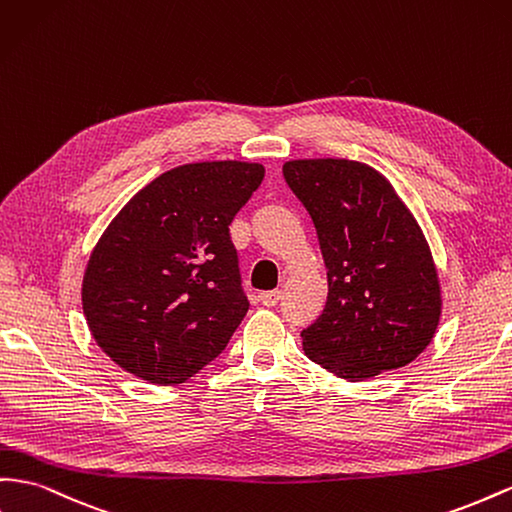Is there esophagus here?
I'll return each instance as SVG.
<instances>
[{
    "label": "esophagus",
    "mask_w": 512,
    "mask_h": 512,
    "mask_svg": "<svg viewBox=\"0 0 512 512\" xmlns=\"http://www.w3.org/2000/svg\"><path fill=\"white\" fill-rule=\"evenodd\" d=\"M280 299H282L280 290H267V293H260V295H258V301L262 303V306H267V308L278 306Z\"/></svg>",
    "instance_id": "1"
}]
</instances>
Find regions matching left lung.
<instances>
[{
    "mask_svg": "<svg viewBox=\"0 0 512 512\" xmlns=\"http://www.w3.org/2000/svg\"><path fill=\"white\" fill-rule=\"evenodd\" d=\"M282 172L312 217L327 269L325 310L301 331L303 351L347 381L411 364L441 316L437 267L416 217L368 163L295 159Z\"/></svg>",
    "mask_w": 512,
    "mask_h": 512,
    "instance_id": "1",
    "label": "left lung"
}]
</instances>
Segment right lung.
<instances>
[{
    "mask_svg": "<svg viewBox=\"0 0 512 512\" xmlns=\"http://www.w3.org/2000/svg\"><path fill=\"white\" fill-rule=\"evenodd\" d=\"M262 178L260 163H185L122 206L81 282L88 329L112 362L178 385L226 349L250 308L228 226Z\"/></svg>",
    "mask_w": 512,
    "mask_h": 512,
    "instance_id": "1",
    "label": "right lung"
}]
</instances>
